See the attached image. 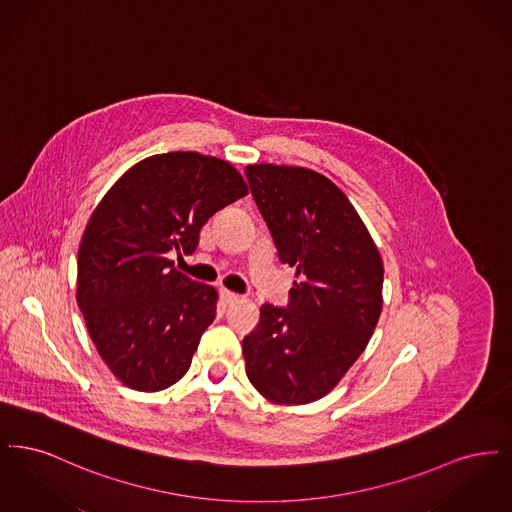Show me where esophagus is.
I'll return each mask as SVG.
<instances>
[{"label":"esophagus","instance_id":"obj_1","mask_svg":"<svg viewBox=\"0 0 512 512\" xmlns=\"http://www.w3.org/2000/svg\"><path fill=\"white\" fill-rule=\"evenodd\" d=\"M220 299H222V303H224V305H230V303L238 301V299H240V295H238V293L230 292V290H220Z\"/></svg>","mask_w":512,"mask_h":512}]
</instances>
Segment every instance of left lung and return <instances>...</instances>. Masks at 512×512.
Instances as JSON below:
<instances>
[{
	"instance_id": "1",
	"label": "left lung",
	"mask_w": 512,
	"mask_h": 512,
	"mask_svg": "<svg viewBox=\"0 0 512 512\" xmlns=\"http://www.w3.org/2000/svg\"><path fill=\"white\" fill-rule=\"evenodd\" d=\"M282 263L295 267L286 307L265 303L244 338L245 372L272 403L305 405L336 388L382 313L384 263L365 222L326 176L286 165L245 169Z\"/></svg>"
}]
</instances>
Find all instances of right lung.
<instances>
[{"label": "right lung", "mask_w": 512, "mask_h": 512, "mask_svg": "<svg viewBox=\"0 0 512 512\" xmlns=\"http://www.w3.org/2000/svg\"><path fill=\"white\" fill-rule=\"evenodd\" d=\"M244 195L228 161L171 151L136 163L99 201L78 247L76 303L124 386L165 390L188 372L219 293L167 253H194L203 224Z\"/></svg>", "instance_id": "right-lung-1"}]
</instances>
